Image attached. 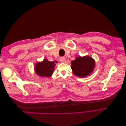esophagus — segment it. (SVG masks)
<instances>
[{
  "instance_id": "esophagus-1",
  "label": "esophagus",
  "mask_w": 126,
  "mask_h": 126,
  "mask_svg": "<svg viewBox=\"0 0 126 126\" xmlns=\"http://www.w3.org/2000/svg\"><path fill=\"white\" fill-rule=\"evenodd\" d=\"M60 61L61 63H65L66 58H64V57H62V58H60Z\"/></svg>"
}]
</instances>
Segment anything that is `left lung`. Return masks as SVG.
<instances>
[{"label":"left lung","instance_id":"obj_1","mask_svg":"<svg viewBox=\"0 0 126 126\" xmlns=\"http://www.w3.org/2000/svg\"><path fill=\"white\" fill-rule=\"evenodd\" d=\"M71 67L75 75L83 78L90 75L95 67V61L89 56L78 57L72 61Z\"/></svg>","mask_w":126,"mask_h":126}]
</instances>
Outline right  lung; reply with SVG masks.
I'll return each instance as SVG.
<instances>
[{"label": "right lung", "mask_w": 126, "mask_h": 126, "mask_svg": "<svg viewBox=\"0 0 126 126\" xmlns=\"http://www.w3.org/2000/svg\"><path fill=\"white\" fill-rule=\"evenodd\" d=\"M55 64V62L53 61L49 62L47 59H45L42 62L37 63L35 64L36 74L42 77H50L54 72Z\"/></svg>", "instance_id": "right-lung-1"}]
</instances>
